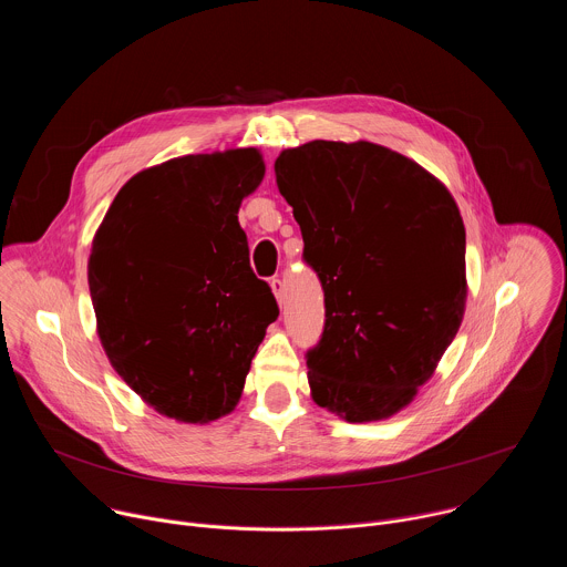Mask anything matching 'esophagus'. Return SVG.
<instances>
[{"mask_svg": "<svg viewBox=\"0 0 567 567\" xmlns=\"http://www.w3.org/2000/svg\"><path fill=\"white\" fill-rule=\"evenodd\" d=\"M271 291H274L278 305L282 307V302H285V285H282L280 278H274V280H271Z\"/></svg>", "mask_w": 567, "mask_h": 567, "instance_id": "obj_1", "label": "esophagus"}]
</instances>
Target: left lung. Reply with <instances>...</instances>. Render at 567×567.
I'll use <instances>...</instances> for the list:
<instances>
[{
    "label": "left lung",
    "instance_id": "1",
    "mask_svg": "<svg viewBox=\"0 0 567 567\" xmlns=\"http://www.w3.org/2000/svg\"><path fill=\"white\" fill-rule=\"evenodd\" d=\"M276 182L326 291V330L307 352L311 399L352 424L388 420L460 330L468 289L460 208L413 158L370 141L287 147Z\"/></svg>",
    "mask_w": 567,
    "mask_h": 567
}]
</instances>
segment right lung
I'll list each match as a JSON object with an SVG mask.
<instances>
[{"mask_svg":"<svg viewBox=\"0 0 567 567\" xmlns=\"http://www.w3.org/2000/svg\"><path fill=\"white\" fill-rule=\"evenodd\" d=\"M262 179L258 147L177 156L136 173L94 235L101 346L147 406L177 422L208 424L237 406L278 318L237 221Z\"/></svg>","mask_w":567,"mask_h":567,"instance_id":"right-lung-1","label":"right lung"}]
</instances>
